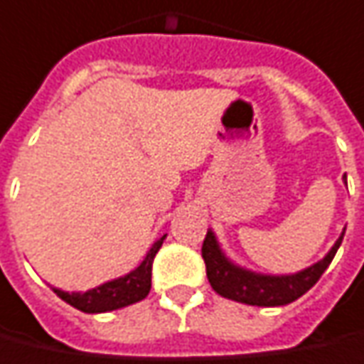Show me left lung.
<instances>
[{
    "label": "left lung",
    "instance_id": "obj_1",
    "mask_svg": "<svg viewBox=\"0 0 364 364\" xmlns=\"http://www.w3.org/2000/svg\"><path fill=\"white\" fill-rule=\"evenodd\" d=\"M347 183V177H343ZM345 236L343 228L341 236L333 244L331 250L325 254L319 262L307 266L296 274H260L252 272L244 266H238L235 260H230L223 246L218 242L217 235L208 228L205 242H203V260L207 264V278L213 289L218 296L232 299L238 304L260 307L286 306L301 297L307 289H311L321 278V274L327 270L335 254L339 250Z\"/></svg>",
    "mask_w": 364,
    "mask_h": 364
}]
</instances>
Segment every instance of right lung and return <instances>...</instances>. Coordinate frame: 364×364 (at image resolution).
<instances>
[{"label": "right lung", "instance_id": "1", "mask_svg": "<svg viewBox=\"0 0 364 364\" xmlns=\"http://www.w3.org/2000/svg\"><path fill=\"white\" fill-rule=\"evenodd\" d=\"M165 236L167 235L157 238L154 246L149 248V252L146 254V258L141 260V264L138 268L128 272L126 276L110 279V282H106L102 286H96L88 291H65V289L58 288H53V291L63 301H67L68 306L76 307L85 314H106V311H114V309L141 301L151 289V264H154L157 250L164 244Z\"/></svg>", "mask_w": 364, "mask_h": 364}]
</instances>
